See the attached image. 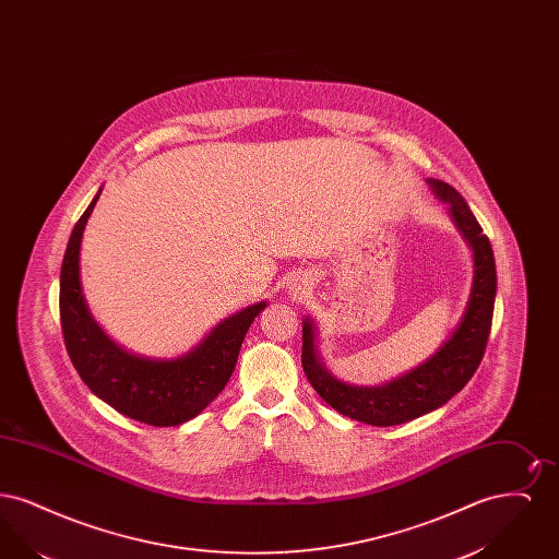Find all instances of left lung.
I'll list each match as a JSON object with an SVG mask.
<instances>
[{"label": "left lung", "instance_id": "left-lung-1", "mask_svg": "<svg viewBox=\"0 0 559 559\" xmlns=\"http://www.w3.org/2000/svg\"><path fill=\"white\" fill-rule=\"evenodd\" d=\"M436 194L451 203V213L474 249V287L459 329L427 362L381 388H354L333 379L319 362L312 322H304L301 367L320 399L349 419L377 427L400 426L447 404L478 371L486 352L495 293L497 266L490 240L463 197L447 182L429 180Z\"/></svg>", "mask_w": 559, "mask_h": 559}]
</instances>
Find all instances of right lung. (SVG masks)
I'll return each instance as SVG.
<instances>
[{
	"instance_id": "add662e5",
	"label": "right lung",
	"mask_w": 559,
	"mask_h": 559,
	"mask_svg": "<svg viewBox=\"0 0 559 559\" xmlns=\"http://www.w3.org/2000/svg\"><path fill=\"white\" fill-rule=\"evenodd\" d=\"M100 192L83 212L60 267V324L69 358L83 383L117 413L153 427L180 426L197 417L228 383L253 319L255 304L219 322L205 342L178 360H146L115 346L90 317L80 283V247L85 222Z\"/></svg>"
}]
</instances>
